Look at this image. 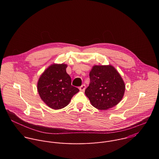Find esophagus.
Returning a JSON list of instances; mask_svg holds the SVG:
<instances>
[{
    "mask_svg": "<svg viewBox=\"0 0 159 159\" xmlns=\"http://www.w3.org/2000/svg\"><path fill=\"white\" fill-rule=\"evenodd\" d=\"M85 88H86V87H85V85L83 84V85H81V86L79 87V89H80V91H84L85 89Z\"/></svg>",
    "mask_w": 159,
    "mask_h": 159,
    "instance_id": "34e87169",
    "label": "esophagus"
}]
</instances>
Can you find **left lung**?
Here are the masks:
<instances>
[{
	"instance_id": "left-lung-1",
	"label": "left lung",
	"mask_w": 159,
	"mask_h": 159,
	"mask_svg": "<svg viewBox=\"0 0 159 159\" xmlns=\"http://www.w3.org/2000/svg\"><path fill=\"white\" fill-rule=\"evenodd\" d=\"M90 84L85 94L91 104L100 110H107L122 99L125 82L114 66L94 65L89 73Z\"/></svg>"
}]
</instances>
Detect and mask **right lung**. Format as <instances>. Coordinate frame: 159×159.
Wrapping results in <instances>:
<instances>
[{"mask_svg": "<svg viewBox=\"0 0 159 159\" xmlns=\"http://www.w3.org/2000/svg\"><path fill=\"white\" fill-rule=\"evenodd\" d=\"M64 63L52 64L41 75L37 84L42 101L53 109H60L69 104L79 89L71 84V78Z\"/></svg>", "mask_w": 159, "mask_h": 159, "instance_id": "1", "label": "right lung"}]
</instances>
